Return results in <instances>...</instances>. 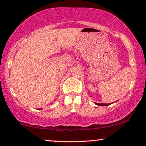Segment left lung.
I'll return each mask as SVG.
<instances>
[{"label": "left lung", "instance_id": "1", "mask_svg": "<svg viewBox=\"0 0 146 146\" xmlns=\"http://www.w3.org/2000/svg\"><path fill=\"white\" fill-rule=\"evenodd\" d=\"M95 104L97 106H110V104H100V103H96L95 102Z\"/></svg>", "mask_w": 146, "mask_h": 146}]
</instances>
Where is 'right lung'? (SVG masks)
I'll use <instances>...</instances> for the list:
<instances>
[{
	"label": "right lung",
	"instance_id": "add662e5",
	"mask_svg": "<svg viewBox=\"0 0 146 146\" xmlns=\"http://www.w3.org/2000/svg\"><path fill=\"white\" fill-rule=\"evenodd\" d=\"M38 110H41V109H38Z\"/></svg>",
	"mask_w": 146,
	"mask_h": 146
}]
</instances>
